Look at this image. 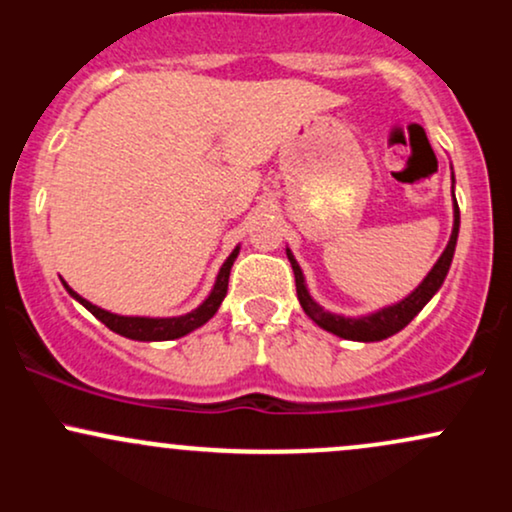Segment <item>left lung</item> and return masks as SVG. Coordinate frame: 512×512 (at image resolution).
<instances>
[{"mask_svg": "<svg viewBox=\"0 0 512 512\" xmlns=\"http://www.w3.org/2000/svg\"><path fill=\"white\" fill-rule=\"evenodd\" d=\"M455 197V192H452ZM457 233H460V207L455 202V226H452V236L448 248L443 250L440 260L433 264V269L428 272V276L419 284V289L411 291L404 301H399L395 305H387V308L378 310V313L366 315V317H344V315H332L327 310H322L313 298H310L308 289H305V279L301 267H298L296 257L291 255V250H286L289 255V262L293 267V274H296V293L298 301H301V308L305 310V315L320 325L322 330L337 334L342 339H351V342H380V339L392 337L399 330L409 325L416 315L421 313V308L431 301L433 293H436L440 286H443L445 274H448L452 255H455V245H457Z\"/></svg>", "mask_w": 512, "mask_h": 512, "instance_id": "left-lung-1", "label": "left lung"}]
</instances>
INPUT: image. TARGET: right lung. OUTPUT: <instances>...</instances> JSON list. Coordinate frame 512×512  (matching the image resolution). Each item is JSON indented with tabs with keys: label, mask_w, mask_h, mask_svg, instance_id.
<instances>
[{
	"label": "right lung",
	"mask_w": 512,
	"mask_h": 512,
	"mask_svg": "<svg viewBox=\"0 0 512 512\" xmlns=\"http://www.w3.org/2000/svg\"><path fill=\"white\" fill-rule=\"evenodd\" d=\"M238 250L240 248L233 250L231 255H228V260L223 262L221 272H219V276H216V284H214V289H211L207 301L199 305L197 310H192V313L180 315V317H127V315H115V313H108V310L98 308V305L88 303L86 298H81L79 293L69 289L64 281H62V284H64V289L72 293L76 301L84 305L86 310H91V313L96 315L105 327H110L113 332L122 334V337L137 339V342H168V339L185 337L187 332L197 330V327H202L204 322H209L211 317H214L216 310H219L221 301L226 298L228 276H231V267H233V262H236Z\"/></svg>",
	"instance_id": "add662e5"
}]
</instances>
